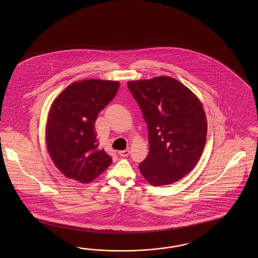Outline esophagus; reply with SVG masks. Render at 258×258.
<instances>
[{"mask_svg": "<svg viewBox=\"0 0 258 258\" xmlns=\"http://www.w3.org/2000/svg\"><path fill=\"white\" fill-rule=\"evenodd\" d=\"M118 153H119V155L121 157H126L128 156V155L131 154V151H130L128 149H125V150H121V151H119Z\"/></svg>", "mask_w": 258, "mask_h": 258, "instance_id": "34e87169", "label": "esophagus"}]
</instances>
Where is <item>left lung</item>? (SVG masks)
Here are the masks:
<instances>
[{"label": "left lung", "mask_w": 258, "mask_h": 258, "mask_svg": "<svg viewBox=\"0 0 258 258\" xmlns=\"http://www.w3.org/2000/svg\"><path fill=\"white\" fill-rule=\"evenodd\" d=\"M149 130V152L139 164L150 184L167 185L191 171L203 154L207 122L187 87L169 77L128 81Z\"/></svg>", "instance_id": "1"}]
</instances>
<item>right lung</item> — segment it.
<instances>
[{"label": "right lung", "mask_w": 258, "mask_h": 258, "mask_svg": "<svg viewBox=\"0 0 258 258\" xmlns=\"http://www.w3.org/2000/svg\"><path fill=\"white\" fill-rule=\"evenodd\" d=\"M119 86L118 81L85 79L72 83L53 102L47 120V149L65 177L89 183L111 164V157L99 146L94 123Z\"/></svg>", "instance_id": "right-lung-1"}]
</instances>
